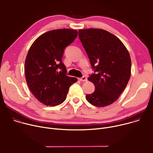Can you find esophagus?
<instances>
[{"label": "esophagus", "mask_w": 153, "mask_h": 153, "mask_svg": "<svg viewBox=\"0 0 153 153\" xmlns=\"http://www.w3.org/2000/svg\"><path fill=\"white\" fill-rule=\"evenodd\" d=\"M79 80L80 81H82V82H85V81H87V77H86L85 76H83V77H82L79 78Z\"/></svg>", "instance_id": "esophagus-1"}]
</instances>
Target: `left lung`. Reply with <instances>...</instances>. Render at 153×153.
<instances>
[{"label":"left lung","instance_id":"1","mask_svg":"<svg viewBox=\"0 0 153 153\" xmlns=\"http://www.w3.org/2000/svg\"><path fill=\"white\" fill-rule=\"evenodd\" d=\"M79 36L96 72L88 78L93 83L95 90L87 94L86 99L96 107L112 104L118 100L130 79L129 53L118 37L103 29H80Z\"/></svg>","mask_w":153,"mask_h":153}]
</instances>
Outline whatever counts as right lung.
Returning <instances> with one entry per match:
<instances>
[{
	"label": "right lung",
	"instance_id": "right-lung-1",
	"mask_svg": "<svg viewBox=\"0 0 153 153\" xmlns=\"http://www.w3.org/2000/svg\"><path fill=\"white\" fill-rule=\"evenodd\" d=\"M77 31L61 29L48 31L37 38L30 46L25 61L27 85L34 96L46 105L64 102L76 77L66 76L62 61L65 48L73 43Z\"/></svg>",
	"mask_w": 153,
	"mask_h": 153
}]
</instances>
